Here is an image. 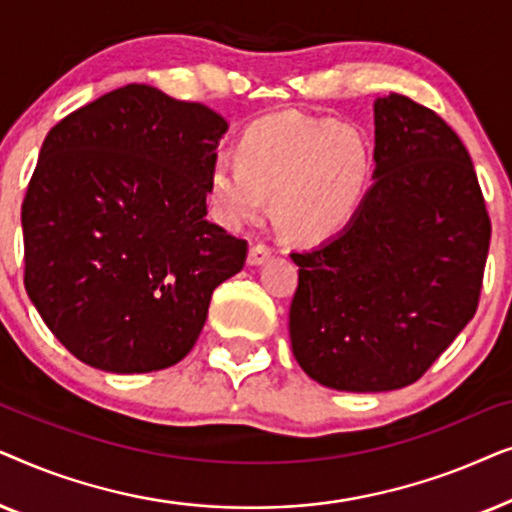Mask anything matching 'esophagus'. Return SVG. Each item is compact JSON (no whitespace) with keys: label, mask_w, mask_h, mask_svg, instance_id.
<instances>
[{"label":"esophagus","mask_w":512,"mask_h":512,"mask_svg":"<svg viewBox=\"0 0 512 512\" xmlns=\"http://www.w3.org/2000/svg\"><path fill=\"white\" fill-rule=\"evenodd\" d=\"M272 254L270 247H265V244H254V247L249 249V265H263L265 261H268Z\"/></svg>","instance_id":"1"}]
</instances>
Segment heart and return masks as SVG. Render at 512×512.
<instances>
[{
	"mask_svg": "<svg viewBox=\"0 0 512 512\" xmlns=\"http://www.w3.org/2000/svg\"><path fill=\"white\" fill-rule=\"evenodd\" d=\"M235 163H216L207 198L226 228L272 214L286 235L319 242L354 219L368 179V146L349 125L277 114L249 125L235 144Z\"/></svg>",
	"mask_w": 512,
	"mask_h": 512,
	"instance_id": "heart-1",
	"label": "heart"
}]
</instances>
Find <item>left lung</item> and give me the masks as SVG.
<instances>
[{
	"label": "left lung",
	"mask_w": 512,
	"mask_h": 512,
	"mask_svg": "<svg viewBox=\"0 0 512 512\" xmlns=\"http://www.w3.org/2000/svg\"><path fill=\"white\" fill-rule=\"evenodd\" d=\"M373 158L347 228L291 254L293 356L338 391L417 382L478 310L492 237L471 156L436 111L377 97Z\"/></svg>",
	"instance_id": "1"
}]
</instances>
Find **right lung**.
<instances>
[{"label":"right lung","mask_w":512,"mask_h":512,"mask_svg":"<svg viewBox=\"0 0 512 512\" xmlns=\"http://www.w3.org/2000/svg\"><path fill=\"white\" fill-rule=\"evenodd\" d=\"M226 118L130 83L51 128L23 200L25 289L88 366L151 373L191 352L247 242L207 216Z\"/></svg>","instance_id":"obj_1"}]
</instances>
